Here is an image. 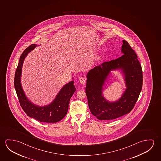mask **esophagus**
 Wrapping results in <instances>:
<instances>
[{
    "mask_svg": "<svg viewBox=\"0 0 161 161\" xmlns=\"http://www.w3.org/2000/svg\"><path fill=\"white\" fill-rule=\"evenodd\" d=\"M79 82L82 84H85V83L86 82V79L84 77H80L79 78Z\"/></svg>",
    "mask_w": 161,
    "mask_h": 161,
    "instance_id": "esophagus-1",
    "label": "esophagus"
}]
</instances>
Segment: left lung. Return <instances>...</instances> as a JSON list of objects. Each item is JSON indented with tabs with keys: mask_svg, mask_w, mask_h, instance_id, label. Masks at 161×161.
Listing matches in <instances>:
<instances>
[{
	"mask_svg": "<svg viewBox=\"0 0 161 161\" xmlns=\"http://www.w3.org/2000/svg\"><path fill=\"white\" fill-rule=\"evenodd\" d=\"M121 52L118 59L104 62L89 70L87 75L86 93L92 115L100 120H113L133 110L143 85V72L138 56L127 41L123 40ZM121 69L127 89L118 101L111 103L102 95L103 86L111 70Z\"/></svg>",
	"mask_w": 161,
	"mask_h": 161,
	"instance_id": "8db88e82",
	"label": "left lung"
}]
</instances>
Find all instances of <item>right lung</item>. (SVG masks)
Returning a JSON list of instances; mask_svg holds the SVG:
<instances>
[{
  "instance_id": "add662e5",
  "label": "right lung",
  "mask_w": 161,
  "mask_h": 161,
  "mask_svg": "<svg viewBox=\"0 0 161 161\" xmlns=\"http://www.w3.org/2000/svg\"><path fill=\"white\" fill-rule=\"evenodd\" d=\"M35 44L27 47L20 55L19 61L16 69L14 76V87L21 107L26 114L40 122L57 123L62 120L67 114L70 99L75 91L74 81H71L64 85L56 98L50 105L38 106L33 104L27 98L22 88L20 77L23 61L28 53L35 49Z\"/></svg>"
}]
</instances>
